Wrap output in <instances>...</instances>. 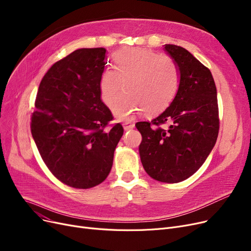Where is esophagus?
Segmentation results:
<instances>
[{
	"mask_svg": "<svg viewBox=\"0 0 251 251\" xmlns=\"http://www.w3.org/2000/svg\"><path fill=\"white\" fill-rule=\"evenodd\" d=\"M134 127H135V126H134V124L130 123V122H125V123H123V128H124V130H125V131H128V130L133 129Z\"/></svg>",
	"mask_w": 251,
	"mask_h": 251,
	"instance_id": "esophagus-1",
	"label": "esophagus"
}]
</instances>
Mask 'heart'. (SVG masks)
Masks as SVG:
<instances>
[{
    "instance_id": "1",
    "label": "heart",
    "mask_w": 251,
    "mask_h": 251,
    "mask_svg": "<svg viewBox=\"0 0 251 251\" xmlns=\"http://www.w3.org/2000/svg\"><path fill=\"white\" fill-rule=\"evenodd\" d=\"M115 69L105 68L100 79L102 101L112 107L117 96L126 94L113 107L118 120L134 112L160 114L173 101L179 87L180 73L174 59L144 49H124L114 57Z\"/></svg>"
}]
</instances>
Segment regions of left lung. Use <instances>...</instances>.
<instances>
[{"label":"left lung","mask_w":251,"mask_h":251,"mask_svg":"<svg viewBox=\"0 0 251 251\" xmlns=\"http://www.w3.org/2000/svg\"><path fill=\"white\" fill-rule=\"evenodd\" d=\"M176 62L180 81L169 107L151 122H138L139 154L154 180L177 183L192 176L214 149L219 134L217 88L209 69L182 47L165 45ZM168 123L164 129L162 124Z\"/></svg>","instance_id":"8db88e82"}]
</instances>
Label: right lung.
I'll use <instances>...</instances> for the list:
<instances>
[{"label": "right lung", "mask_w": 251, "mask_h": 251, "mask_svg": "<svg viewBox=\"0 0 251 251\" xmlns=\"http://www.w3.org/2000/svg\"><path fill=\"white\" fill-rule=\"evenodd\" d=\"M105 49H79L56 62L39 84L31 134L49 170L74 188L100 184L113 166L114 151L123 135L100 99V79Z\"/></svg>", "instance_id": "1"}]
</instances>
